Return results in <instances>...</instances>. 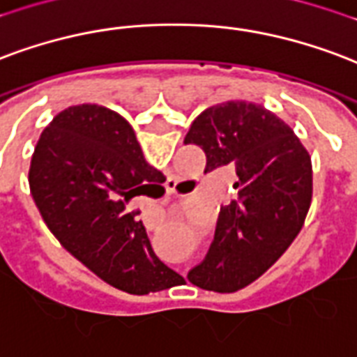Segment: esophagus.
<instances>
[{
	"label": "esophagus",
	"mask_w": 357,
	"mask_h": 357,
	"mask_svg": "<svg viewBox=\"0 0 357 357\" xmlns=\"http://www.w3.org/2000/svg\"><path fill=\"white\" fill-rule=\"evenodd\" d=\"M145 225H147V229H149V231H155V229H157V223H151V221H147Z\"/></svg>",
	"instance_id": "34e87169"
}]
</instances>
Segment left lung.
<instances>
[{"mask_svg": "<svg viewBox=\"0 0 357 357\" xmlns=\"http://www.w3.org/2000/svg\"><path fill=\"white\" fill-rule=\"evenodd\" d=\"M185 144L206 153V170L234 165L236 200L221 208L204 261L189 271L195 286L238 291L291 245L312 200V162L295 132L263 105L231 100L192 121Z\"/></svg>", "mask_w": 357, "mask_h": 357, "instance_id": "left-lung-1", "label": "left lung"}]
</instances>
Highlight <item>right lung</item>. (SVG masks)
I'll list each match as a JSON object with an SVG mask.
<instances>
[{
    "instance_id": "add662e5",
    "label": "right lung",
    "mask_w": 357,
    "mask_h": 357,
    "mask_svg": "<svg viewBox=\"0 0 357 357\" xmlns=\"http://www.w3.org/2000/svg\"><path fill=\"white\" fill-rule=\"evenodd\" d=\"M28 181L58 242L109 286L147 295L178 284L179 274L153 252L139 210L128 208L165 176L119 113L96 104L58 113L39 136Z\"/></svg>"
}]
</instances>
